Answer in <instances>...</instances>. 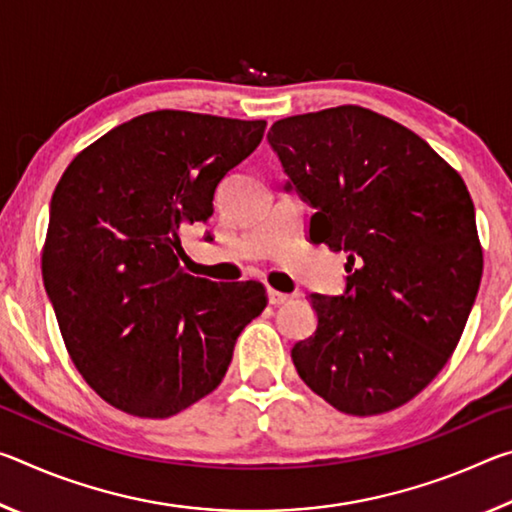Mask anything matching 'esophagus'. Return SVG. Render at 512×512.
I'll list each match as a JSON object with an SVG mask.
<instances>
[{
  "mask_svg": "<svg viewBox=\"0 0 512 512\" xmlns=\"http://www.w3.org/2000/svg\"><path fill=\"white\" fill-rule=\"evenodd\" d=\"M291 300L289 293H282V291H275V289H268V302H271L273 307H280V305H287Z\"/></svg>",
  "mask_w": 512,
  "mask_h": 512,
  "instance_id": "esophagus-1",
  "label": "esophagus"
}]
</instances>
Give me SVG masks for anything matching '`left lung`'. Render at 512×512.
Segmentation results:
<instances>
[{"mask_svg":"<svg viewBox=\"0 0 512 512\" xmlns=\"http://www.w3.org/2000/svg\"><path fill=\"white\" fill-rule=\"evenodd\" d=\"M268 142L318 210L309 239L348 253L345 296H309L318 327L293 366L336 411H393L445 368L472 311L483 250L470 192L422 137L361 106L280 119Z\"/></svg>","mask_w":512,"mask_h":512,"instance_id":"left-lung-1","label":"left lung"}]
</instances>
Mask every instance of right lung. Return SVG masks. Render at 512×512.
I'll return each mask as SVG.
<instances>
[{
	"mask_svg": "<svg viewBox=\"0 0 512 512\" xmlns=\"http://www.w3.org/2000/svg\"><path fill=\"white\" fill-rule=\"evenodd\" d=\"M264 128L146 112L92 142L58 180L42 277L76 370L115 409L160 420L210 395L239 332L264 311V284L210 282L180 266V235L210 219L216 185Z\"/></svg>",
	"mask_w": 512,
	"mask_h": 512,
	"instance_id": "obj_1",
	"label": "right lung"
}]
</instances>
